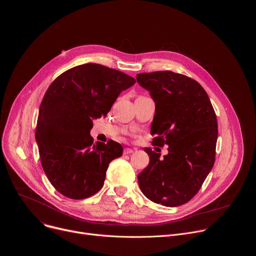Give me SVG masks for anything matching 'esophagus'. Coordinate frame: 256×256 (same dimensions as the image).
Segmentation results:
<instances>
[{"mask_svg":"<svg viewBox=\"0 0 256 256\" xmlns=\"http://www.w3.org/2000/svg\"><path fill=\"white\" fill-rule=\"evenodd\" d=\"M134 152V149H130V148H126L124 150V155H128V154H132Z\"/></svg>","mask_w":256,"mask_h":256,"instance_id":"obj_1","label":"esophagus"}]
</instances>
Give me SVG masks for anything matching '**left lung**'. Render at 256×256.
<instances>
[{
	"label": "left lung",
	"mask_w": 256,
	"mask_h": 256,
	"mask_svg": "<svg viewBox=\"0 0 256 256\" xmlns=\"http://www.w3.org/2000/svg\"><path fill=\"white\" fill-rule=\"evenodd\" d=\"M136 78L155 101L153 144L169 146L164 158L144 148L150 162L138 175L140 188L165 206L186 204L214 163L218 122L210 100L196 80L171 70L140 72Z\"/></svg>",
	"instance_id": "1"
}]
</instances>
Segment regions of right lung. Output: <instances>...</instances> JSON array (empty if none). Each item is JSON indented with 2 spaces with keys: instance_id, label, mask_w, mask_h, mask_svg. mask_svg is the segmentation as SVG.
<instances>
[{
  "instance_id": "1",
  "label": "right lung",
  "mask_w": 256,
  "mask_h": 256,
  "mask_svg": "<svg viewBox=\"0 0 256 256\" xmlns=\"http://www.w3.org/2000/svg\"><path fill=\"white\" fill-rule=\"evenodd\" d=\"M134 83L118 70L85 64L64 72L48 87L35 138L42 168L62 196L83 200L103 186L109 163L124 149L112 140L94 144L92 120L106 116L122 91Z\"/></svg>"
}]
</instances>
